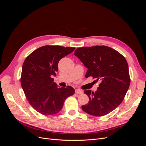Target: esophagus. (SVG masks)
I'll return each instance as SVG.
<instances>
[{
    "instance_id": "obj_1",
    "label": "esophagus",
    "mask_w": 146,
    "mask_h": 146,
    "mask_svg": "<svg viewBox=\"0 0 146 146\" xmlns=\"http://www.w3.org/2000/svg\"><path fill=\"white\" fill-rule=\"evenodd\" d=\"M76 93L77 94H83V91L80 90H76Z\"/></svg>"
}]
</instances>
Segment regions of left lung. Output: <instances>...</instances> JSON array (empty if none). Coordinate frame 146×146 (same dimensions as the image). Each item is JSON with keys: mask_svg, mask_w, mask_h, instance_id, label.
Here are the masks:
<instances>
[{"mask_svg": "<svg viewBox=\"0 0 146 146\" xmlns=\"http://www.w3.org/2000/svg\"><path fill=\"white\" fill-rule=\"evenodd\" d=\"M74 55L88 68L85 77L99 80L98 91L85 90L89 102L82 106L84 111L94 116H103L121 104L130 83L129 66L125 57L108 46L78 48Z\"/></svg>", "mask_w": 146, "mask_h": 146, "instance_id": "1", "label": "left lung"}]
</instances>
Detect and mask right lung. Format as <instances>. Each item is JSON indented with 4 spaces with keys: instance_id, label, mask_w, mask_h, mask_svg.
Wrapping results in <instances>:
<instances>
[{
    "instance_id": "add662e5",
    "label": "right lung",
    "mask_w": 146,
    "mask_h": 146,
    "mask_svg": "<svg viewBox=\"0 0 146 146\" xmlns=\"http://www.w3.org/2000/svg\"><path fill=\"white\" fill-rule=\"evenodd\" d=\"M75 48L42 46L31 53L24 61L21 77L22 88L31 106L43 115L58 113L66 99L75 93L70 86L58 88L52 78L58 71L59 61Z\"/></svg>"
}]
</instances>
